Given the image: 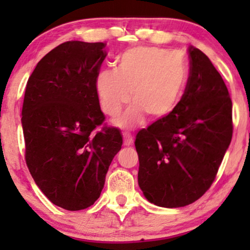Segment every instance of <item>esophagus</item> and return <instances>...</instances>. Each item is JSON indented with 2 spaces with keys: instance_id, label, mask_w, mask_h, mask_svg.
Returning a JSON list of instances; mask_svg holds the SVG:
<instances>
[{
  "instance_id": "obj_1",
  "label": "esophagus",
  "mask_w": 250,
  "mask_h": 250,
  "mask_svg": "<svg viewBox=\"0 0 250 250\" xmlns=\"http://www.w3.org/2000/svg\"><path fill=\"white\" fill-rule=\"evenodd\" d=\"M122 135H123V145H125V146L133 145L134 139H133V136H131L130 134H129V133H123Z\"/></svg>"
}]
</instances>
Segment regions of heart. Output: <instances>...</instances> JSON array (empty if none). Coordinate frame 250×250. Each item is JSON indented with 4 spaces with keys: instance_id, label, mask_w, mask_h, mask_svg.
Here are the masks:
<instances>
[{
    "instance_id": "obj_1",
    "label": "heart",
    "mask_w": 250,
    "mask_h": 250,
    "mask_svg": "<svg viewBox=\"0 0 250 250\" xmlns=\"http://www.w3.org/2000/svg\"><path fill=\"white\" fill-rule=\"evenodd\" d=\"M183 57L156 47H136L122 54L117 69L97 74L95 88L103 113L110 117L134 103L116 125L133 128L146 116L160 120L174 110L187 82Z\"/></svg>"
}]
</instances>
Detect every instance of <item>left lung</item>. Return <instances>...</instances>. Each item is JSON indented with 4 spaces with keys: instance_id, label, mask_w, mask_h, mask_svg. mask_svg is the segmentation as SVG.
I'll return each instance as SVG.
<instances>
[{
    "instance_id": "left-lung-1",
    "label": "left lung",
    "mask_w": 250,
    "mask_h": 250,
    "mask_svg": "<svg viewBox=\"0 0 250 250\" xmlns=\"http://www.w3.org/2000/svg\"><path fill=\"white\" fill-rule=\"evenodd\" d=\"M189 77L170 114L141 129L139 186L154 205L179 208L210 188L233 136V104L206 54L189 48Z\"/></svg>"
}]
</instances>
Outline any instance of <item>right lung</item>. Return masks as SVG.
<instances>
[{
	"label": "right lung",
	"instance_id": "right-lung-1",
	"mask_svg": "<svg viewBox=\"0 0 250 250\" xmlns=\"http://www.w3.org/2000/svg\"><path fill=\"white\" fill-rule=\"evenodd\" d=\"M104 47L82 41L57 45L37 63L25 87V163L42 193L67 210L94 205L122 146L119 129L102 125L95 80Z\"/></svg>",
	"mask_w": 250,
	"mask_h": 250
}]
</instances>
